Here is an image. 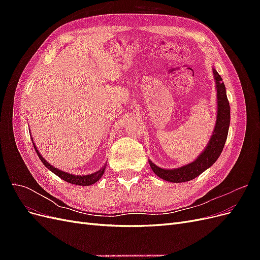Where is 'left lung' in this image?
I'll return each instance as SVG.
<instances>
[{
	"mask_svg": "<svg viewBox=\"0 0 260 260\" xmlns=\"http://www.w3.org/2000/svg\"><path fill=\"white\" fill-rule=\"evenodd\" d=\"M212 74H214L216 80L217 90V119L207 146L204 148V151L194 161L179 168L165 169L156 166L152 160H148L154 174L162 180L168 181V182L181 183L195 179L206 169L211 167L222 152L228 138V132H229L230 105L226 98V91L222 78L220 77L215 68H212Z\"/></svg>",
	"mask_w": 260,
	"mask_h": 260,
	"instance_id": "8db88e82",
	"label": "left lung"
}]
</instances>
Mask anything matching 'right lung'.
<instances>
[{
	"label": "right lung",
	"mask_w": 260,
	"mask_h": 260,
	"mask_svg": "<svg viewBox=\"0 0 260 260\" xmlns=\"http://www.w3.org/2000/svg\"><path fill=\"white\" fill-rule=\"evenodd\" d=\"M32 143H34V146H35V149L36 152L39 156V158L41 159V161L43 162L44 166L48 168L49 170H51L53 174L56 175L57 177H59L60 179H62L64 181H66V182L68 183H72V184H76V185H83V186H88V185H92L95 182H98V181L102 178V176L104 175V171H105V168H106V165H104L103 167H102L100 170L93 172V174H90V175H84V176H76V175H72V174H68V172H65L62 170H59L57 168L53 167L52 165H50L48 161H46L42 155L40 154V152L38 151L37 146L35 145V142H34V139H32Z\"/></svg>",
	"instance_id": "obj_1"
}]
</instances>
